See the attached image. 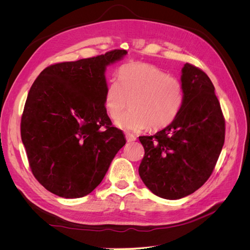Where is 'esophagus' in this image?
<instances>
[{
    "mask_svg": "<svg viewBox=\"0 0 250 250\" xmlns=\"http://www.w3.org/2000/svg\"><path fill=\"white\" fill-rule=\"evenodd\" d=\"M126 141H127L128 143H132V142H134V141H137V138H135L133 134L127 133V134H126Z\"/></svg>",
    "mask_w": 250,
    "mask_h": 250,
    "instance_id": "34e87169",
    "label": "esophagus"
}]
</instances>
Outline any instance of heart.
Masks as SVG:
<instances>
[{
	"instance_id": "heart-1",
	"label": "heart",
	"mask_w": 250,
	"mask_h": 250,
	"mask_svg": "<svg viewBox=\"0 0 250 250\" xmlns=\"http://www.w3.org/2000/svg\"><path fill=\"white\" fill-rule=\"evenodd\" d=\"M183 101L180 82L149 63L123 66L119 81H110L104 96L105 108L113 121L122 118L130 105V111L117 124L126 132L168 126L178 115Z\"/></svg>"
}]
</instances>
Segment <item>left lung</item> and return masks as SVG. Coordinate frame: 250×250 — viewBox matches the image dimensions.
<instances>
[{"label": "left lung", "mask_w": 250, "mask_h": 250, "mask_svg": "<svg viewBox=\"0 0 250 250\" xmlns=\"http://www.w3.org/2000/svg\"><path fill=\"white\" fill-rule=\"evenodd\" d=\"M184 101L176 118L154 135L140 137L145 149L139 174L158 197L175 200L194 193L213 172L225 138V122L208 75L186 63Z\"/></svg>", "instance_id": "8db88e82"}]
</instances>
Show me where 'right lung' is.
Listing matches in <instances>:
<instances>
[{
	"label": "right lung",
	"mask_w": 250,
	"mask_h": 250,
	"mask_svg": "<svg viewBox=\"0 0 250 250\" xmlns=\"http://www.w3.org/2000/svg\"><path fill=\"white\" fill-rule=\"evenodd\" d=\"M125 50L46 67L29 90L21 142L39 183L63 198H80L100 185L126 139L104 105L106 67Z\"/></svg>",
	"instance_id": "right-lung-1"
}]
</instances>
